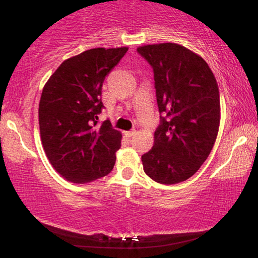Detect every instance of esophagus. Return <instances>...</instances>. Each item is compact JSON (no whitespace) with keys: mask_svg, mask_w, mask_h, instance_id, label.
<instances>
[{"mask_svg":"<svg viewBox=\"0 0 258 258\" xmlns=\"http://www.w3.org/2000/svg\"><path fill=\"white\" fill-rule=\"evenodd\" d=\"M135 133H137V132H135V131H130V132H125V135L127 138H132V137H134Z\"/></svg>","mask_w":258,"mask_h":258,"instance_id":"obj_1","label":"esophagus"}]
</instances>
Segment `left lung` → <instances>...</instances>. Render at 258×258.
Here are the masks:
<instances>
[{
  "mask_svg": "<svg viewBox=\"0 0 258 258\" xmlns=\"http://www.w3.org/2000/svg\"><path fill=\"white\" fill-rule=\"evenodd\" d=\"M154 69L160 125L154 147L142 156L143 171L161 184H175L198 171L220 127L218 86L202 56L175 43L138 47Z\"/></svg>",
  "mask_w": 258,
  "mask_h": 258,
  "instance_id": "1",
  "label": "left lung"
}]
</instances>
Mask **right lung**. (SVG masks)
<instances>
[{
    "instance_id": "add662e5",
    "label": "right lung",
    "mask_w": 258,
    "mask_h": 258,
    "mask_svg": "<svg viewBox=\"0 0 258 258\" xmlns=\"http://www.w3.org/2000/svg\"><path fill=\"white\" fill-rule=\"evenodd\" d=\"M128 47H97L64 60L43 87L38 123L51 165L74 183L106 176L113 168L121 134L110 120L99 124L102 84Z\"/></svg>"
}]
</instances>
